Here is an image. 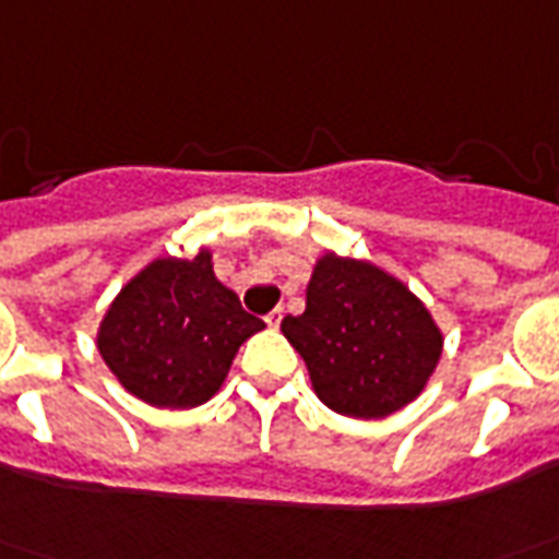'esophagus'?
I'll list each match as a JSON object with an SVG mask.
<instances>
[{
	"instance_id": "1",
	"label": "esophagus",
	"mask_w": 559,
	"mask_h": 559,
	"mask_svg": "<svg viewBox=\"0 0 559 559\" xmlns=\"http://www.w3.org/2000/svg\"><path fill=\"white\" fill-rule=\"evenodd\" d=\"M281 318H284V308H272L266 314V323L275 330V326H281Z\"/></svg>"
}]
</instances>
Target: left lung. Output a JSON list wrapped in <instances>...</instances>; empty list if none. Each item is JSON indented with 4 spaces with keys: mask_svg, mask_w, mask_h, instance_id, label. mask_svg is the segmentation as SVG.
Listing matches in <instances>:
<instances>
[{
    "mask_svg": "<svg viewBox=\"0 0 559 559\" xmlns=\"http://www.w3.org/2000/svg\"><path fill=\"white\" fill-rule=\"evenodd\" d=\"M323 405L347 417H388L424 390L442 333L415 293L388 272L326 253L308 281L306 311L281 320Z\"/></svg>",
    "mask_w": 559,
    "mask_h": 559,
    "instance_id": "8db88e82",
    "label": "left lung"
}]
</instances>
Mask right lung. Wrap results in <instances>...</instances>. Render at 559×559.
<instances>
[{
  "label": "right lung",
  "mask_w": 559,
  "mask_h": 559,
  "mask_svg": "<svg viewBox=\"0 0 559 559\" xmlns=\"http://www.w3.org/2000/svg\"><path fill=\"white\" fill-rule=\"evenodd\" d=\"M266 323L212 272V253L157 260L120 290L99 354L123 388L157 408H193L224 384L245 338Z\"/></svg>",
  "instance_id": "obj_1"
}]
</instances>
